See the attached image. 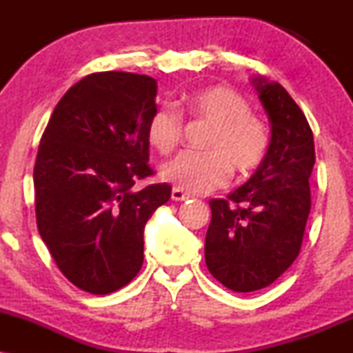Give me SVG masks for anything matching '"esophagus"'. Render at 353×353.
Here are the masks:
<instances>
[{
    "label": "esophagus",
    "instance_id": "34e87169",
    "mask_svg": "<svg viewBox=\"0 0 353 353\" xmlns=\"http://www.w3.org/2000/svg\"><path fill=\"white\" fill-rule=\"evenodd\" d=\"M171 199L172 201H185V199H189V194H185L184 190L179 188H174L171 192Z\"/></svg>",
    "mask_w": 353,
    "mask_h": 353
}]
</instances>
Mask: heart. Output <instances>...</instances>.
<instances>
[{
	"label": "heart",
	"instance_id": "b5f03b06",
	"mask_svg": "<svg viewBox=\"0 0 353 353\" xmlns=\"http://www.w3.org/2000/svg\"><path fill=\"white\" fill-rule=\"evenodd\" d=\"M181 106L196 119L212 123L204 137L208 151H184L163 165L165 181L194 194L212 192L228 184L230 168L247 174L259 168L270 145L264 121L250 112L249 103L229 88L214 86L184 96ZM184 119L172 106H161L148 121L149 144L161 154L177 148Z\"/></svg>",
	"mask_w": 353,
	"mask_h": 353
}]
</instances>
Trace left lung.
<instances>
[{
  "mask_svg": "<svg viewBox=\"0 0 353 353\" xmlns=\"http://www.w3.org/2000/svg\"><path fill=\"white\" fill-rule=\"evenodd\" d=\"M270 121L264 161L228 199L209 201L205 264L234 292L270 285L301 252L310 212L314 134L302 109L279 83L252 79Z\"/></svg>",
  "mask_w": 353,
  "mask_h": 353,
  "instance_id": "left-lung-1",
  "label": "left lung"
}]
</instances>
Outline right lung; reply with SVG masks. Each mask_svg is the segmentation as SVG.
I'll return each instance as SVG.
<instances>
[{
  "label": "right lung",
  "instance_id": "add662e5",
  "mask_svg": "<svg viewBox=\"0 0 353 353\" xmlns=\"http://www.w3.org/2000/svg\"><path fill=\"white\" fill-rule=\"evenodd\" d=\"M157 83L134 72H92L68 89L34 163L39 236L64 277L94 295L116 292L144 261V225L171 197L151 184L148 121Z\"/></svg>",
  "mask_w": 353,
  "mask_h": 353
}]
</instances>
